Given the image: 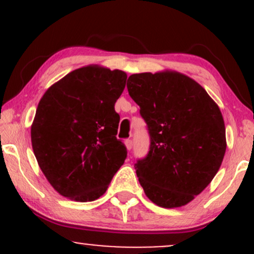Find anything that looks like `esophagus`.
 <instances>
[{
	"label": "esophagus",
	"instance_id": "34e87169",
	"mask_svg": "<svg viewBox=\"0 0 254 254\" xmlns=\"http://www.w3.org/2000/svg\"><path fill=\"white\" fill-rule=\"evenodd\" d=\"M125 145H127V150H131L132 149V145H133V143H132V139H127V141H125Z\"/></svg>",
	"mask_w": 254,
	"mask_h": 254
}]
</instances>
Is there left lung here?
<instances>
[{
  "label": "left lung",
  "mask_w": 254,
  "mask_h": 254,
  "mask_svg": "<svg viewBox=\"0 0 254 254\" xmlns=\"http://www.w3.org/2000/svg\"><path fill=\"white\" fill-rule=\"evenodd\" d=\"M127 87L150 136L147 156L135 164L145 196L162 208L186 205L222 164V113L199 83L177 71L133 74Z\"/></svg>",
  "instance_id": "1"
}]
</instances>
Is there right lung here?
<instances>
[{"mask_svg": "<svg viewBox=\"0 0 254 254\" xmlns=\"http://www.w3.org/2000/svg\"><path fill=\"white\" fill-rule=\"evenodd\" d=\"M127 74L99 65L69 72L45 92L31 127L33 153L62 196L92 202L103 196L127 159L117 138L115 104Z\"/></svg>", "mask_w": 254, "mask_h": 254, "instance_id": "right-lung-1", "label": "right lung"}]
</instances>
